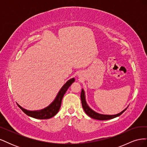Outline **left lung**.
<instances>
[{
	"label": "left lung",
	"mask_w": 147,
	"mask_h": 147,
	"mask_svg": "<svg viewBox=\"0 0 147 147\" xmlns=\"http://www.w3.org/2000/svg\"><path fill=\"white\" fill-rule=\"evenodd\" d=\"M81 100H82V104L83 109H84V112L88 115L89 117L95 119H98V120H107V119H113L114 118H116L117 117H119V115H121L124 111H125L126 109L123 110L122 112L120 113L116 114V115H103V114H100L96 112L95 111L92 110L90 107H89L86 102V99H85V94H84V91L82 89V92H81Z\"/></svg>",
	"instance_id": "obj_1"
}]
</instances>
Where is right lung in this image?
Instances as JSON below:
<instances>
[{
	"instance_id": "add662e5",
	"label": "right lung",
	"mask_w": 147,
	"mask_h": 147,
	"mask_svg": "<svg viewBox=\"0 0 147 147\" xmlns=\"http://www.w3.org/2000/svg\"><path fill=\"white\" fill-rule=\"evenodd\" d=\"M75 82V78H72L70 79L61 88L60 91H59L58 94H57L55 99L54 101H53L52 103L48 105L47 107L39 110L36 111H30L26 110L17 104L19 107L23 111V112L26 113L28 116L32 117L36 119H49L53 117L55 115L59 112V109L61 105V102L62 99L63 98V96L65 92L67 90V89L70 87V86Z\"/></svg>"
}]
</instances>
